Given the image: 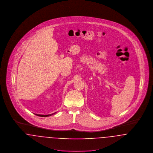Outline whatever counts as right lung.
Segmentation results:
<instances>
[{"mask_svg":"<svg viewBox=\"0 0 153 153\" xmlns=\"http://www.w3.org/2000/svg\"><path fill=\"white\" fill-rule=\"evenodd\" d=\"M56 113H53V114H47V115H43V114H36V116H40V117H49V116H51V115H53V114H55Z\"/></svg>","mask_w":153,"mask_h":153,"instance_id":"obj_1","label":"right lung"}]
</instances>
